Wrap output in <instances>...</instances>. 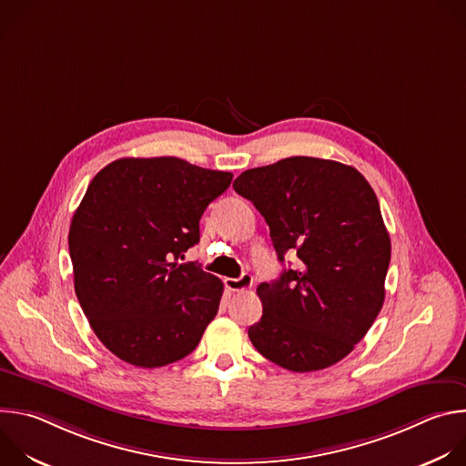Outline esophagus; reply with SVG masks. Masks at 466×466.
Here are the masks:
<instances>
[{"instance_id": "obj_1", "label": "esophagus", "mask_w": 466, "mask_h": 466, "mask_svg": "<svg viewBox=\"0 0 466 466\" xmlns=\"http://www.w3.org/2000/svg\"><path fill=\"white\" fill-rule=\"evenodd\" d=\"M225 286L230 291H245L252 288V277L248 273H243L238 279H225Z\"/></svg>"}]
</instances>
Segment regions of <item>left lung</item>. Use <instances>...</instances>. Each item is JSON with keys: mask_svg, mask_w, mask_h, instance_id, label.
Instances as JSON below:
<instances>
[{"mask_svg": "<svg viewBox=\"0 0 466 466\" xmlns=\"http://www.w3.org/2000/svg\"><path fill=\"white\" fill-rule=\"evenodd\" d=\"M234 189L268 221L279 259L286 252L300 259L258 286L254 349L293 372L336 365L365 338L385 299L390 239L374 189L356 167L311 157L247 169Z\"/></svg>", "mask_w": 466, "mask_h": 466, "instance_id": "8db88e82", "label": "left lung"}]
</instances>
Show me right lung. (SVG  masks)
<instances>
[{"label": "right lung", "mask_w": 466, "mask_h": 466, "mask_svg": "<svg viewBox=\"0 0 466 466\" xmlns=\"http://www.w3.org/2000/svg\"><path fill=\"white\" fill-rule=\"evenodd\" d=\"M230 182L175 157L119 158L92 178L68 234L74 286L94 334L125 363L186 358L218 315L223 282L178 258Z\"/></svg>", "instance_id": "right-lung-1"}]
</instances>
